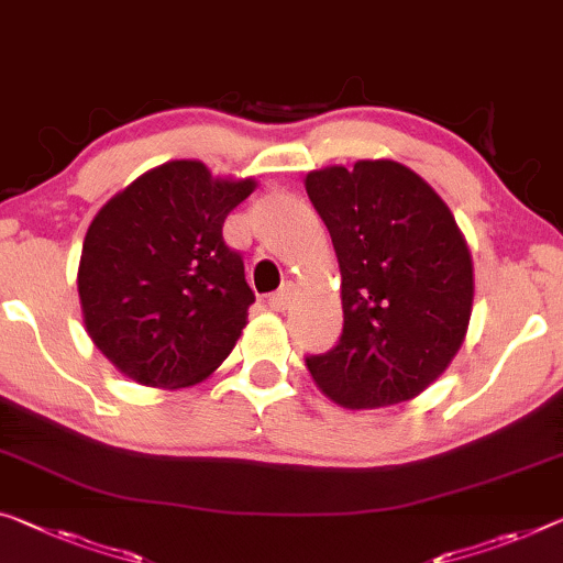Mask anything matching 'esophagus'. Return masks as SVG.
I'll use <instances>...</instances> for the list:
<instances>
[{
  "label": "esophagus",
  "instance_id": "obj_1",
  "mask_svg": "<svg viewBox=\"0 0 563 563\" xmlns=\"http://www.w3.org/2000/svg\"><path fill=\"white\" fill-rule=\"evenodd\" d=\"M291 301H294V287H291V284H287V287H284V289L272 294V297H269V307H272L274 311H284V309L291 307Z\"/></svg>",
  "mask_w": 563,
  "mask_h": 563
}]
</instances>
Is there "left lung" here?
<instances>
[{"mask_svg": "<svg viewBox=\"0 0 563 563\" xmlns=\"http://www.w3.org/2000/svg\"><path fill=\"white\" fill-rule=\"evenodd\" d=\"M342 274L340 344L307 357L319 390L350 410L426 393L461 350L473 311V258L428 180L390 158L305 178Z\"/></svg>", "mask_w": 563, "mask_h": 563, "instance_id": "left-lung-1", "label": "left lung"}]
</instances>
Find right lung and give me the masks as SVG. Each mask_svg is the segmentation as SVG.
Here are the masks:
<instances>
[{
  "label": "right lung",
  "mask_w": 563,
  "mask_h": 563,
  "mask_svg": "<svg viewBox=\"0 0 563 563\" xmlns=\"http://www.w3.org/2000/svg\"><path fill=\"white\" fill-rule=\"evenodd\" d=\"M254 188L201 161H168L95 213L77 266L82 322L137 385H198L236 347L254 291L223 221Z\"/></svg>",
  "instance_id": "add662e5"
}]
</instances>
